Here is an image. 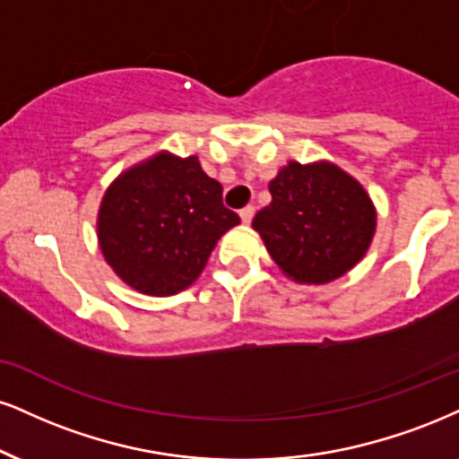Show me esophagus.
<instances>
[{"mask_svg": "<svg viewBox=\"0 0 459 459\" xmlns=\"http://www.w3.org/2000/svg\"><path fill=\"white\" fill-rule=\"evenodd\" d=\"M239 215H241V222L244 224H250L252 222V218H254V207L252 205H247V207H244L239 212Z\"/></svg>", "mask_w": 459, "mask_h": 459, "instance_id": "obj_1", "label": "esophagus"}]
</instances>
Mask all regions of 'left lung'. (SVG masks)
Segmentation results:
<instances>
[{
  "label": "left lung",
  "mask_w": 459,
  "mask_h": 459,
  "mask_svg": "<svg viewBox=\"0 0 459 459\" xmlns=\"http://www.w3.org/2000/svg\"><path fill=\"white\" fill-rule=\"evenodd\" d=\"M272 203L252 226L295 282L325 284L361 261L377 212L361 186L329 162H289L269 184Z\"/></svg>",
  "instance_id": "1"
}]
</instances>
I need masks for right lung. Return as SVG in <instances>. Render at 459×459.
<instances>
[{
	"instance_id": "add662e5",
	"label": "right lung",
	"mask_w": 459,
	"mask_h": 459,
	"mask_svg": "<svg viewBox=\"0 0 459 459\" xmlns=\"http://www.w3.org/2000/svg\"><path fill=\"white\" fill-rule=\"evenodd\" d=\"M239 224L222 186L195 156L158 153L113 181L98 213V241L113 272L145 295H175L201 275L215 241Z\"/></svg>"
}]
</instances>
